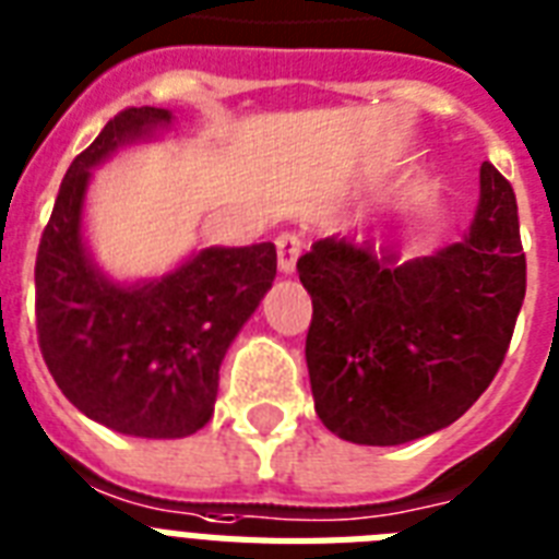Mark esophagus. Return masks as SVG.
Here are the masks:
<instances>
[{
	"label": "esophagus",
	"mask_w": 559,
	"mask_h": 559,
	"mask_svg": "<svg viewBox=\"0 0 559 559\" xmlns=\"http://www.w3.org/2000/svg\"><path fill=\"white\" fill-rule=\"evenodd\" d=\"M275 247H278V270L284 275H293L295 264H298V258H301L304 240L293 233H284L275 238Z\"/></svg>",
	"instance_id": "1"
}]
</instances>
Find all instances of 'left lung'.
<instances>
[{"mask_svg":"<svg viewBox=\"0 0 559 559\" xmlns=\"http://www.w3.org/2000/svg\"><path fill=\"white\" fill-rule=\"evenodd\" d=\"M316 413L356 444H405L448 428L500 370L525 298L514 189L491 163L465 238L399 264L347 238L298 258Z\"/></svg>","mask_w":559,"mask_h":559,"instance_id":"8db88e82","label":"left lung"}]
</instances>
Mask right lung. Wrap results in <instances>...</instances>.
Masks as SVG:
<instances>
[{
	"mask_svg": "<svg viewBox=\"0 0 559 559\" xmlns=\"http://www.w3.org/2000/svg\"><path fill=\"white\" fill-rule=\"evenodd\" d=\"M169 108H126L68 166L36 252V333L76 411L143 439H183L215 411L229 344L275 281V243L209 247L160 278H108L83 235L91 169L160 138Z\"/></svg>",
	"mask_w": 559,
	"mask_h": 559,
	"instance_id": "1",
	"label": "right lung"
}]
</instances>
